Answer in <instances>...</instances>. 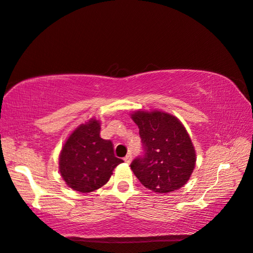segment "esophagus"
I'll return each instance as SVG.
<instances>
[{"label": "esophagus", "mask_w": 253, "mask_h": 253, "mask_svg": "<svg viewBox=\"0 0 253 253\" xmlns=\"http://www.w3.org/2000/svg\"><path fill=\"white\" fill-rule=\"evenodd\" d=\"M132 160V155L131 154H127L126 157H125V161L126 162V164H130Z\"/></svg>", "instance_id": "obj_1"}]
</instances>
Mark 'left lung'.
Wrapping results in <instances>:
<instances>
[{"mask_svg":"<svg viewBox=\"0 0 253 253\" xmlns=\"http://www.w3.org/2000/svg\"><path fill=\"white\" fill-rule=\"evenodd\" d=\"M139 128L143 154L131 169L146 188L169 193L181 188L192 175L196 154L181 122L162 111H137L132 115Z\"/></svg>","mask_w":253,"mask_h":253,"instance_id":"1","label":"left lung"}]
</instances>
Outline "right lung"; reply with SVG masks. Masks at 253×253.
<instances>
[{"label":"right lung","mask_w":253,"mask_h":253,"mask_svg":"<svg viewBox=\"0 0 253 253\" xmlns=\"http://www.w3.org/2000/svg\"><path fill=\"white\" fill-rule=\"evenodd\" d=\"M100 126L92 119L67 139L60 153L59 171L70 188L89 193L108 182L115 168L123 162L114 153L110 139L99 135Z\"/></svg>","instance_id":"add662e5"}]
</instances>
